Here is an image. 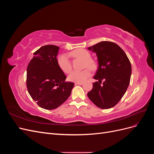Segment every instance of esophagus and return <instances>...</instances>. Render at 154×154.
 Returning <instances> with one entry per match:
<instances>
[{
	"instance_id": "obj_1",
	"label": "esophagus",
	"mask_w": 154,
	"mask_h": 154,
	"mask_svg": "<svg viewBox=\"0 0 154 154\" xmlns=\"http://www.w3.org/2000/svg\"><path fill=\"white\" fill-rule=\"evenodd\" d=\"M83 84V82H76L75 83V85H82Z\"/></svg>"
}]
</instances>
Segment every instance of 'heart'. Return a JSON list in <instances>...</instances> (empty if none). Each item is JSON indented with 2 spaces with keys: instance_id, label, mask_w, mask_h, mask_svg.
Segmentation results:
<instances>
[{
  "instance_id": "b5f03b06",
  "label": "heart",
  "mask_w": 154,
  "mask_h": 154,
  "mask_svg": "<svg viewBox=\"0 0 154 154\" xmlns=\"http://www.w3.org/2000/svg\"><path fill=\"white\" fill-rule=\"evenodd\" d=\"M70 55L73 58L80 59L83 61V68L88 67L91 69H94L96 63L91 59V54L87 51L83 49H75L70 53ZM57 63L59 67L65 73H69L72 69L71 63L66 54H60L57 57ZM91 71L89 69H86L82 71H73L69 74L68 79L69 81L73 82H83L91 76Z\"/></svg>"
}]
</instances>
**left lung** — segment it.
Masks as SVG:
<instances>
[{
	"label": "left lung",
	"mask_w": 154,
	"mask_h": 154,
	"mask_svg": "<svg viewBox=\"0 0 154 154\" xmlns=\"http://www.w3.org/2000/svg\"><path fill=\"white\" fill-rule=\"evenodd\" d=\"M96 54L98 68L87 96L97 107L110 109L117 104L127 91L132 74L130 60L118 45L108 41L101 42L87 48ZM104 82L101 83V82Z\"/></svg>",
	"instance_id": "8db88e82"
}]
</instances>
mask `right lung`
Here are the masks:
<instances>
[{
  "label": "right lung",
  "instance_id": "obj_1",
  "mask_svg": "<svg viewBox=\"0 0 154 154\" xmlns=\"http://www.w3.org/2000/svg\"><path fill=\"white\" fill-rule=\"evenodd\" d=\"M59 47L47 45L34 53L27 68V88L32 99L47 110L58 108L71 94L74 85L65 80L66 74L57 63Z\"/></svg>",
  "mask_w": 154,
  "mask_h": 154
}]
</instances>
